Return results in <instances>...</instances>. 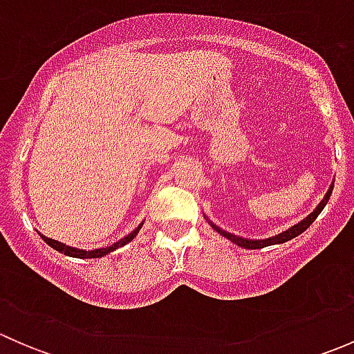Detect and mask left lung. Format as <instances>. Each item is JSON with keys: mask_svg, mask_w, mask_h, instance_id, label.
<instances>
[{"mask_svg": "<svg viewBox=\"0 0 354 354\" xmlns=\"http://www.w3.org/2000/svg\"><path fill=\"white\" fill-rule=\"evenodd\" d=\"M332 188H334V183H332L330 187H329V190H327L326 197L322 198V202H320L319 205L315 207V210H313L312 214H308V216H306L305 219H303V221H299L298 224H295V226H291V227H289V230L283 231V233L276 234V236H272V238H266V240H246V238L236 236V234H233V233H227V231L221 230V227H217L216 224H212V223H210V221H209V223H210V226H212L214 230L217 231V233H219V234H223L224 238H227V240H230V241H233L234 245L241 246V248H248V250H259V248H266V246H270V245H279V243H286V241L292 240V238H296V236H298V234H301L303 231H305L306 227H308L310 224H312L313 221H315L317 217H319V214L322 212V210H324V207H326V203L329 202V198H330V194H332ZM205 219H207V217H205Z\"/></svg>", "mask_w": 354, "mask_h": 354, "instance_id": "8db88e82", "label": "left lung"}]
</instances>
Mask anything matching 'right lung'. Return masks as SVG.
<instances>
[{"label": "right lung", "instance_id": "add662e5", "mask_svg": "<svg viewBox=\"0 0 354 354\" xmlns=\"http://www.w3.org/2000/svg\"><path fill=\"white\" fill-rule=\"evenodd\" d=\"M144 224V223H142ZM142 224L140 226L137 227V230L135 231H131L130 234H128V236H124V238H121L120 241H116V243L114 245H111V246H106V248H95V250H80V248H75V246H68V245H65V243H62V241H56V240H51V238H48V236H44V234H41V238L42 240L46 241V243H48L49 246H51V248H55V250H58L59 253H65V255H68V257H75V259H99V257H104V255H108V253H111V252H114V250H118V248H121V246H124L127 243H130L131 240H133L135 236H137V233L138 231H140V227H142Z\"/></svg>", "mask_w": 354, "mask_h": 354}]
</instances>
